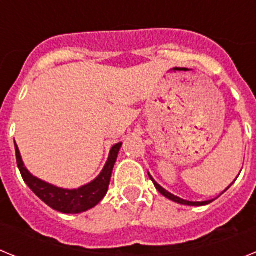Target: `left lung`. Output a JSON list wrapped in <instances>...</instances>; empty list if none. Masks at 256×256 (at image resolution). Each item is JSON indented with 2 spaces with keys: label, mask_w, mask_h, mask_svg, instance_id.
Instances as JSON below:
<instances>
[{
  "label": "left lung",
  "mask_w": 256,
  "mask_h": 256,
  "mask_svg": "<svg viewBox=\"0 0 256 256\" xmlns=\"http://www.w3.org/2000/svg\"><path fill=\"white\" fill-rule=\"evenodd\" d=\"M149 176H150V175H149ZM150 179L152 180H153V178H152L150 176ZM153 183H154V186H156V188L158 190V192H160V194H162V195L164 196V198H168V199H170V200H172V202H179V204H183V206H206V204H209V202H212L213 200H208V202H187V200H183V199H180V198H178V196H175V195H172V194H170V192H168L166 191V190L164 188H162L161 186L158 184V183H156V182L153 180ZM226 190H229V187H228ZM226 190H225V191H226Z\"/></svg>",
  "instance_id": "8db88e82"
}]
</instances>
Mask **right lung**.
I'll return each mask as SVG.
<instances>
[{
    "label": "right lung",
    "mask_w": 256,
    "mask_h": 256,
    "mask_svg": "<svg viewBox=\"0 0 256 256\" xmlns=\"http://www.w3.org/2000/svg\"><path fill=\"white\" fill-rule=\"evenodd\" d=\"M120 146H122V142L114 145L110 152L108 161L98 178L78 190L58 188V187L48 184L46 182L32 176L28 170L24 168L22 158H20V153H19V149L16 144V164H18L23 180L26 182V184L32 190L34 194L39 199L43 200L48 206L61 213H81L96 206L107 194L114 164L118 158Z\"/></svg>",
    "instance_id": "obj_1"
}]
</instances>
